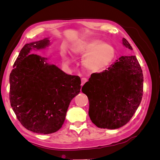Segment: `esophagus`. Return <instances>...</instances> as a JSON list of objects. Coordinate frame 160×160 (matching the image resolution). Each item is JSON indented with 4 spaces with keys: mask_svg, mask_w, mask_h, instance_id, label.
<instances>
[{
    "mask_svg": "<svg viewBox=\"0 0 160 160\" xmlns=\"http://www.w3.org/2000/svg\"><path fill=\"white\" fill-rule=\"evenodd\" d=\"M88 81V79H87L86 78H82L81 79V85L83 86L85 83V82Z\"/></svg>",
    "mask_w": 160,
    "mask_h": 160,
    "instance_id": "1",
    "label": "esophagus"
}]
</instances>
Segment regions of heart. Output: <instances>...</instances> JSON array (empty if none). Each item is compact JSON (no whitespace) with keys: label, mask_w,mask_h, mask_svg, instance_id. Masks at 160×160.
Listing matches in <instances>:
<instances>
[{"label":"heart","mask_w":160,"mask_h":160,"mask_svg":"<svg viewBox=\"0 0 160 160\" xmlns=\"http://www.w3.org/2000/svg\"><path fill=\"white\" fill-rule=\"evenodd\" d=\"M75 52L86 54L83 64L91 72H101L110 65L113 59L115 51L110 44L99 41L85 42L77 47Z\"/></svg>","instance_id":"heart-1"}]
</instances>
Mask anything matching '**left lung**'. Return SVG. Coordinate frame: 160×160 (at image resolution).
Wrapping results in <instances>:
<instances>
[{"instance_id": "8db88e82", "label": "left lung", "mask_w": 160, "mask_h": 160, "mask_svg": "<svg viewBox=\"0 0 160 160\" xmlns=\"http://www.w3.org/2000/svg\"><path fill=\"white\" fill-rule=\"evenodd\" d=\"M123 45L132 50L123 38ZM143 76L135 56H122L107 70L91 74L82 92L89 101V115L97 127L114 129L132 119L141 103Z\"/></svg>"}]
</instances>
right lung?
<instances>
[{
  "instance_id": "add662e5",
  "label": "right lung",
  "mask_w": 160,
  "mask_h": 160,
  "mask_svg": "<svg viewBox=\"0 0 160 160\" xmlns=\"http://www.w3.org/2000/svg\"><path fill=\"white\" fill-rule=\"evenodd\" d=\"M47 38L22 47L13 65L9 81V99L18 120L37 133L57 132L65 122L71 101L81 89L79 76L67 75L47 58L31 54V49H45Z\"/></svg>"
}]
</instances>
